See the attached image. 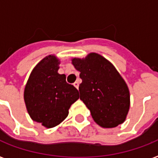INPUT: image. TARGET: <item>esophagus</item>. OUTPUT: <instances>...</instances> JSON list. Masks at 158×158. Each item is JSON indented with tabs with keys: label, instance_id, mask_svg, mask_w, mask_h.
<instances>
[{
	"label": "esophagus",
	"instance_id": "34e87169",
	"mask_svg": "<svg viewBox=\"0 0 158 158\" xmlns=\"http://www.w3.org/2000/svg\"><path fill=\"white\" fill-rule=\"evenodd\" d=\"M79 82H78V81H75L74 83V86L75 87L76 89H79Z\"/></svg>",
	"mask_w": 158,
	"mask_h": 158
}]
</instances>
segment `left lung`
I'll return each instance as SVG.
<instances>
[{"label": "left lung", "instance_id": "8db88e82", "mask_svg": "<svg viewBox=\"0 0 158 158\" xmlns=\"http://www.w3.org/2000/svg\"><path fill=\"white\" fill-rule=\"evenodd\" d=\"M80 72V100L102 127L114 128L125 121L130 108V92L120 74L103 56L90 53L85 59L72 60Z\"/></svg>", "mask_w": 158, "mask_h": 158}]
</instances>
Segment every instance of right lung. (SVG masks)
Here are the masks:
<instances>
[{"mask_svg": "<svg viewBox=\"0 0 158 158\" xmlns=\"http://www.w3.org/2000/svg\"><path fill=\"white\" fill-rule=\"evenodd\" d=\"M59 61L54 56L42 60L31 73L24 89V102L31 118L52 128L67 117L69 108L79 98V91L58 74Z\"/></svg>", "mask_w": 158, "mask_h": 158, "instance_id": "add662e5", "label": "right lung"}]
</instances>
